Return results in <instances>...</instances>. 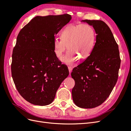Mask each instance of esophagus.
Here are the masks:
<instances>
[{
    "mask_svg": "<svg viewBox=\"0 0 131 131\" xmlns=\"http://www.w3.org/2000/svg\"><path fill=\"white\" fill-rule=\"evenodd\" d=\"M72 69H73V68L72 67H68V70H69V72L70 74L71 72H72Z\"/></svg>",
    "mask_w": 131,
    "mask_h": 131,
    "instance_id": "esophagus-1",
    "label": "esophagus"
}]
</instances>
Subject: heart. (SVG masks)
Masks as SVG:
<instances>
[{
  "label": "heart",
  "instance_id": "1",
  "mask_svg": "<svg viewBox=\"0 0 131 131\" xmlns=\"http://www.w3.org/2000/svg\"><path fill=\"white\" fill-rule=\"evenodd\" d=\"M61 37L54 39V53L58 58H61L68 47L69 51L62 59L67 64H73L79 57H88L96 42L94 28L86 23L69 25L62 31Z\"/></svg>",
  "mask_w": 131,
  "mask_h": 131
}]
</instances>
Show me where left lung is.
Segmentation results:
<instances>
[{
  "instance_id": "left-lung-1",
  "label": "left lung",
  "mask_w": 131,
  "mask_h": 131,
  "mask_svg": "<svg viewBox=\"0 0 131 131\" xmlns=\"http://www.w3.org/2000/svg\"><path fill=\"white\" fill-rule=\"evenodd\" d=\"M96 33L90 56L73 69V100L82 108H93L108 98L116 85L121 63L119 50L110 28L101 20H85Z\"/></svg>"
}]
</instances>
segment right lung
I'll list each match as a JSON object with an SVG mask.
<instances>
[{"label": "right lung", "mask_w": 131, "mask_h": 131, "mask_svg": "<svg viewBox=\"0 0 131 131\" xmlns=\"http://www.w3.org/2000/svg\"><path fill=\"white\" fill-rule=\"evenodd\" d=\"M71 18L67 14L36 16L17 35L12 55V77L19 93L31 104H51L68 76V67L55 54L53 41Z\"/></svg>", "instance_id": "right-lung-1"}]
</instances>
